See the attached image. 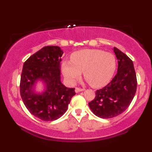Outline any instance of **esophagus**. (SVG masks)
<instances>
[{
  "instance_id": "obj_1",
  "label": "esophagus",
  "mask_w": 152,
  "mask_h": 152,
  "mask_svg": "<svg viewBox=\"0 0 152 152\" xmlns=\"http://www.w3.org/2000/svg\"><path fill=\"white\" fill-rule=\"evenodd\" d=\"M84 90H85L84 88H78V87H76V88H75V91H76V93H78V92H80V91H84Z\"/></svg>"
}]
</instances>
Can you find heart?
<instances>
[{"mask_svg": "<svg viewBox=\"0 0 152 152\" xmlns=\"http://www.w3.org/2000/svg\"><path fill=\"white\" fill-rule=\"evenodd\" d=\"M116 67V59L113 53L99 49H86L71 56V62L62 64L64 76L74 83L83 72L85 79L94 87H102L109 82Z\"/></svg>", "mask_w": 152, "mask_h": 152, "instance_id": "1", "label": "heart"}]
</instances>
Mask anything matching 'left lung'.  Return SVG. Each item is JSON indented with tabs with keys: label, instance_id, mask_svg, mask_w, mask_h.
Segmentation results:
<instances>
[{
	"label": "left lung",
	"instance_id": "8db88e82",
	"mask_svg": "<svg viewBox=\"0 0 152 152\" xmlns=\"http://www.w3.org/2000/svg\"><path fill=\"white\" fill-rule=\"evenodd\" d=\"M114 50L118 59L117 74L106 86L96 91L95 98L88 103L94 114L102 118L115 117L126 111L137 91L133 62L118 48Z\"/></svg>",
	"mask_w": 152,
	"mask_h": 152
}]
</instances>
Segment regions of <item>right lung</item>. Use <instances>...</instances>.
Wrapping results in <instances>:
<instances>
[{
    "instance_id": "add662e5",
    "label": "right lung",
    "mask_w": 152,
    "mask_h": 152,
    "mask_svg": "<svg viewBox=\"0 0 152 152\" xmlns=\"http://www.w3.org/2000/svg\"><path fill=\"white\" fill-rule=\"evenodd\" d=\"M63 53L60 47L45 46L31 56L23 67L20 96L29 112L43 121H51L61 117L76 94L74 88H67L61 82ZM38 79L46 83V91L41 94H35L32 90Z\"/></svg>"
}]
</instances>
